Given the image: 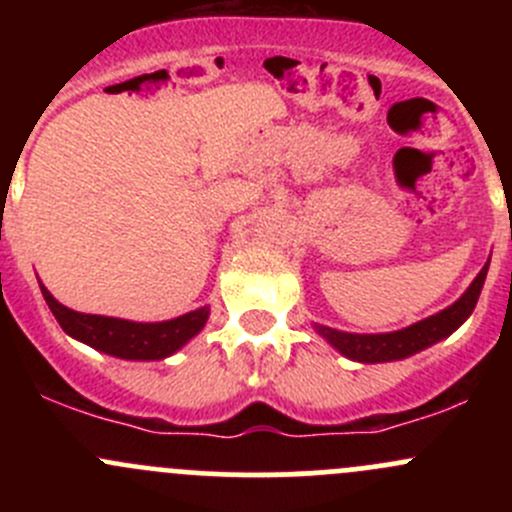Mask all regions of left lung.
I'll return each instance as SVG.
<instances>
[{"instance_id":"1","label":"left lung","mask_w":512,"mask_h":512,"mask_svg":"<svg viewBox=\"0 0 512 512\" xmlns=\"http://www.w3.org/2000/svg\"><path fill=\"white\" fill-rule=\"evenodd\" d=\"M490 260L485 262L483 270L478 272L476 280L471 282V287L461 294L458 302H453L451 307H446L443 312L433 314V317L421 319V322L411 324V327L399 329V332L389 334H352V332H339V329L322 327V324H314L319 337L327 339L339 354H344L347 359L361 361V364H381V361H399L406 356L423 352L431 344L441 342L448 334L456 332L471 312L476 309V302L480 297V289H483L485 275H488Z\"/></svg>"}]
</instances>
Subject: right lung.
Here are the masks:
<instances>
[{
	"mask_svg": "<svg viewBox=\"0 0 512 512\" xmlns=\"http://www.w3.org/2000/svg\"><path fill=\"white\" fill-rule=\"evenodd\" d=\"M51 314L69 337L89 344L103 354L133 361H158L175 354L208 322L210 307H200L168 322H128L118 317L84 314L56 302L54 294L39 282Z\"/></svg>",
	"mask_w": 512,
	"mask_h": 512,
	"instance_id": "obj_1",
	"label": "right lung"
}]
</instances>
